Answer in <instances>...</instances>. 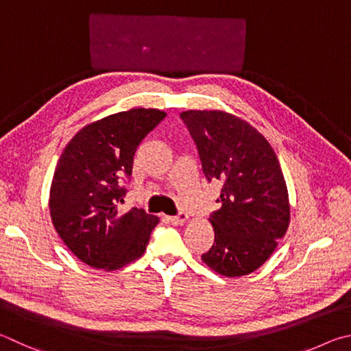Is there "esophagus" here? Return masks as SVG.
Listing matches in <instances>:
<instances>
[{
  "instance_id": "esophagus-1",
  "label": "esophagus",
  "mask_w": 351,
  "mask_h": 351,
  "mask_svg": "<svg viewBox=\"0 0 351 351\" xmlns=\"http://www.w3.org/2000/svg\"><path fill=\"white\" fill-rule=\"evenodd\" d=\"M188 219H189V216H188L186 213H179V214H177V216L168 217V220H169L172 225H182V223H185Z\"/></svg>"
}]
</instances>
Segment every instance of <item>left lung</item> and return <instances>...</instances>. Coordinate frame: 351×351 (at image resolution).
Returning <instances> with one entry per match:
<instances>
[{"label":"left lung","instance_id":"obj_1","mask_svg":"<svg viewBox=\"0 0 351 351\" xmlns=\"http://www.w3.org/2000/svg\"><path fill=\"white\" fill-rule=\"evenodd\" d=\"M197 146L208 179L222 183L220 206L210 216L214 245L202 256L226 278L256 271L268 261L290 223V202L278 156L267 138L222 110L180 114Z\"/></svg>","mask_w":351,"mask_h":351}]
</instances>
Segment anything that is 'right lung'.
Wrapping results in <instances>:
<instances>
[{"mask_svg":"<svg viewBox=\"0 0 351 351\" xmlns=\"http://www.w3.org/2000/svg\"><path fill=\"white\" fill-rule=\"evenodd\" d=\"M166 117L131 109L90 123L73 135L57 163L49 195L61 241L86 265L121 268L143 256L158 217L132 208L120 213L137 146Z\"/></svg>","mask_w":351,"mask_h":351,"instance_id":"add662e5","label":"right lung"}]
</instances>
